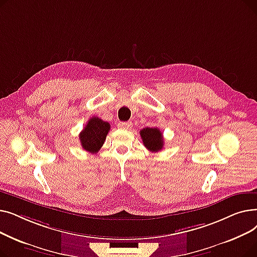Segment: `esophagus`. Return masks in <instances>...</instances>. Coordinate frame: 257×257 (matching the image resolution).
I'll use <instances>...</instances> for the list:
<instances>
[{
    "label": "esophagus",
    "mask_w": 257,
    "mask_h": 257,
    "mask_svg": "<svg viewBox=\"0 0 257 257\" xmlns=\"http://www.w3.org/2000/svg\"><path fill=\"white\" fill-rule=\"evenodd\" d=\"M119 127H120L121 129H127V130H129V129L132 128V123H131V121H123V123L119 124Z\"/></svg>",
    "instance_id": "34e87169"
}]
</instances>
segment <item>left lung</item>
Wrapping results in <instances>:
<instances>
[{
  "label": "left lung",
  "mask_w": 257,
  "mask_h": 257,
  "mask_svg": "<svg viewBox=\"0 0 257 257\" xmlns=\"http://www.w3.org/2000/svg\"><path fill=\"white\" fill-rule=\"evenodd\" d=\"M143 143L148 150L158 152L164 147L163 133L158 128H144L140 131Z\"/></svg>",
  "instance_id": "1"
}]
</instances>
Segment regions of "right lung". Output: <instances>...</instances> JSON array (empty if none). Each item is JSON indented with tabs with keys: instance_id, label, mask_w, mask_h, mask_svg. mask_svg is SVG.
Listing matches in <instances>:
<instances>
[{
	"instance_id": "obj_1",
	"label": "right lung",
	"mask_w": 257,
	"mask_h": 257,
	"mask_svg": "<svg viewBox=\"0 0 257 257\" xmlns=\"http://www.w3.org/2000/svg\"><path fill=\"white\" fill-rule=\"evenodd\" d=\"M109 130L110 124L108 121H105L97 116L90 117L84 129L79 134L81 146H82L85 151L89 153H98Z\"/></svg>"
}]
</instances>
